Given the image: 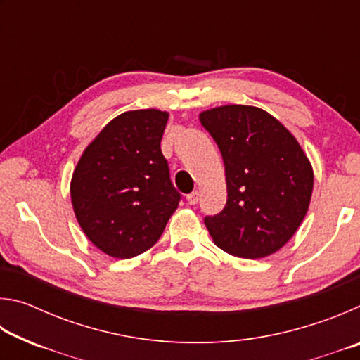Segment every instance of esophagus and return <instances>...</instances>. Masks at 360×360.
<instances>
[{"label": "esophagus", "mask_w": 360, "mask_h": 360, "mask_svg": "<svg viewBox=\"0 0 360 360\" xmlns=\"http://www.w3.org/2000/svg\"><path fill=\"white\" fill-rule=\"evenodd\" d=\"M198 200H200V193H198L197 191L187 195V203H188V205H197Z\"/></svg>", "instance_id": "34e87169"}]
</instances>
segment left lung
I'll return each instance as SVG.
<instances>
[{"label": "left lung", "instance_id": "obj_1", "mask_svg": "<svg viewBox=\"0 0 360 360\" xmlns=\"http://www.w3.org/2000/svg\"><path fill=\"white\" fill-rule=\"evenodd\" d=\"M221 150L227 203L205 225L235 257L262 259L281 249L307 216L313 167L295 136L255 106L225 105L200 114Z\"/></svg>", "mask_w": 360, "mask_h": 360}]
</instances>
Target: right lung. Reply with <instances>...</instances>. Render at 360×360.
I'll list each match as a JSON object with an SVG mask.
<instances>
[{"label": "right lung", "mask_w": 360, "mask_h": 360, "mask_svg": "<svg viewBox=\"0 0 360 360\" xmlns=\"http://www.w3.org/2000/svg\"><path fill=\"white\" fill-rule=\"evenodd\" d=\"M168 112L136 109L117 115L79 158L71 203L94 245L130 259L155 245L181 195L169 179L160 141Z\"/></svg>", "instance_id": "right-lung-1"}]
</instances>
